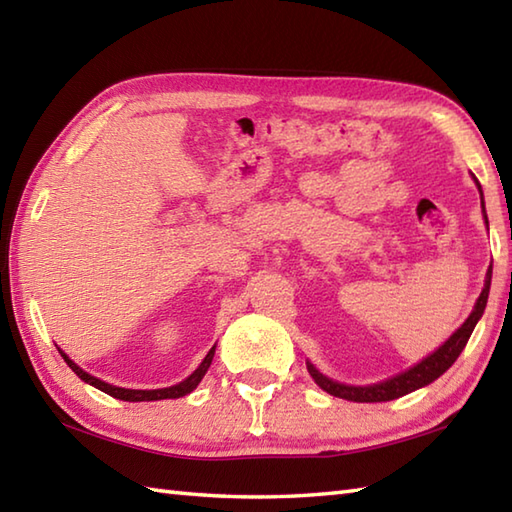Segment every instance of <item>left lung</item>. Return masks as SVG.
Returning a JSON list of instances; mask_svg holds the SVG:
<instances>
[{
	"label": "left lung",
	"mask_w": 512,
	"mask_h": 512,
	"mask_svg": "<svg viewBox=\"0 0 512 512\" xmlns=\"http://www.w3.org/2000/svg\"><path fill=\"white\" fill-rule=\"evenodd\" d=\"M477 182V178H475ZM477 189H480L482 195V187L480 182H477ZM482 211H484V195H482ZM484 220L488 226V217L484 211ZM491 275H493V266L488 268L486 273V281H484V288H482V295L477 297L475 301V308L469 314V319H466L458 330H455L444 345H440L436 352L429 354L427 358H422L418 365L409 367L407 372H402L398 376H391L383 383H376V385H365V387H354V385H343V383H336V380L323 376L317 367L312 363L308 365V372L314 378V383H317L323 391H328V394L336 396V398H343V400H352V402H387V400H396L405 394H411V391H416L424 385L433 383V380L440 378L447 369L458 361V356L462 354V350L469 343L471 334L475 330L477 321L482 319L484 308H486V301H488V290H491Z\"/></svg>",
	"instance_id": "1"
}]
</instances>
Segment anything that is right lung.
Returning a JSON list of instances; mask_svg holds the SVG:
<instances>
[{"label":"right lung","mask_w":512,"mask_h":512,"mask_svg":"<svg viewBox=\"0 0 512 512\" xmlns=\"http://www.w3.org/2000/svg\"><path fill=\"white\" fill-rule=\"evenodd\" d=\"M59 354L63 356V361L68 363V367L72 369V372L79 376L83 383H90L92 387H96V389H101V391H105V394H110L112 398H118V400H127V402H143V400H167V398H182V396H187V394H191V391L200 385V380L204 378V374H206V369L211 367V361H213V354H215V345L211 347L209 350V354L204 356V361L200 363V367L195 369V372L189 376V378H184L182 383H178V385H173V387H165V389H125V387H116V385H110V383H105V380H101V378H96V376H92V374H88V372H83V369L76 365L72 358L68 356V354H63V350H59Z\"/></svg>","instance_id":"obj_1"}]
</instances>
